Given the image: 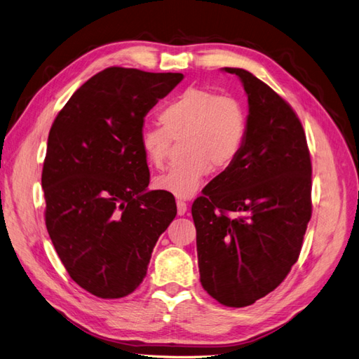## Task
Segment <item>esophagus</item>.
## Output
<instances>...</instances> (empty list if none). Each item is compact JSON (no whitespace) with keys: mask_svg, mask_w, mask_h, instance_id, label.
Instances as JSON below:
<instances>
[{"mask_svg":"<svg viewBox=\"0 0 359 359\" xmlns=\"http://www.w3.org/2000/svg\"><path fill=\"white\" fill-rule=\"evenodd\" d=\"M177 210H178L180 216H184V215H186V211H187V203L181 201V199H178L177 201Z\"/></svg>","mask_w":359,"mask_h":359,"instance_id":"34e87169","label":"esophagus"}]
</instances>
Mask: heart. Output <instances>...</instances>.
I'll use <instances>...</instances> for the list:
<instances>
[{
	"mask_svg": "<svg viewBox=\"0 0 359 359\" xmlns=\"http://www.w3.org/2000/svg\"><path fill=\"white\" fill-rule=\"evenodd\" d=\"M163 125H143L140 148L152 168L168 161L173 142L181 140L184 156L164 175L154 180L158 190L191 198L211 168L225 169L237 160L246 140L248 119L234 96L189 87L160 111Z\"/></svg>",
	"mask_w": 359,
	"mask_h": 359,
	"instance_id": "1",
	"label": "heart"
}]
</instances>
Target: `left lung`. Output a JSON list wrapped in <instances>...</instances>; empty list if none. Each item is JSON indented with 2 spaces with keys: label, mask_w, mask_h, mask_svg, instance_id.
Segmentation results:
<instances>
[{
  "label": "left lung",
  "mask_w": 359,
  "mask_h": 359,
  "mask_svg": "<svg viewBox=\"0 0 359 359\" xmlns=\"http://www.w3.org/2000/svg\"><path fill=\"white\" fill-rule=\"evenodd\" d=\"M236 74L248 93L246 140L237 160L191 205L201 284L219 304H255L297 261L311 219V157L302 123L255 75Z\"/></svg>",
  "instance_id": "obj_1"
}]
</instances>
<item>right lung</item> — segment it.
Instances as JSON below:
<instances>
[{
  "mask_svg": "<svg viewBox=\"0 0 359 359\" xmlns=\"http://www.w3.org/2000/svg\"><path fill=\"white\" fill-rule=\"evenodd\" d=\"M182 74L111 66L57 114L42 169L45 224L67 273L101 299L131 294L177 216L172 193L148 191L139 134Z\"/></svg>",
  "mask_w": 359,
  "mask_h": 359,
  "instance_id": "obj_1",
  "label": "right lung"
}]
</instances>
